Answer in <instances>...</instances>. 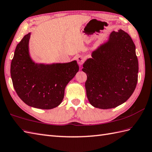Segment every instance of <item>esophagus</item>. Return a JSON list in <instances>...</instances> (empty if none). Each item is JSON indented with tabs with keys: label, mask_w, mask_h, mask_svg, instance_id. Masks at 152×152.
Masks as SVG:
<instances>
[{
	"label": "esophagus",
	"mask_w": 152,
	"mask_h": 152,
	"mask_svg": "<svg viewBox=\"0 0 152 152\" xmlns=\"http://www.w3.org/2000/svg\"><path fill=\"white\" fill-rule=\"evenodd\" d=\"M77 61L80 65H82L85 61V58L82 56H79L77 58Z\"/></svg>",
	"instance_id": "esophagus-1"
}]
</instances>
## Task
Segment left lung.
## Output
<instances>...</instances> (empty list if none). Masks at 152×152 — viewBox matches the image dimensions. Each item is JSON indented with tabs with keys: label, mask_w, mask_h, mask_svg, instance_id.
I'll list each match as a JSON object with an SVG mask.
<instances>
[{
	"label": "left lung",
	"mask_w": 152,
	"mask_h": 152,
	"mask_svg": "<svg viewBox=\"0 0 152 152\" xmlns=\"http://www.w3.org/2000/svg\"><path fill=\"white\" fill-rule=\"evenodd\" d=\"M83 67L87 76L85 86L90 104L103 109L117 107L132 96L137 83L135 44L124 31H113Z\"/></svg>",
	"instance_id": "1"
}]
</instances>
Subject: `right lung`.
<instances>
[{
  "label": "right lung",
  "instance_id": "1",
  "mask_svg": "<svg viewBox=\"0 0 152 152\" xmlns=\"http://www.w3.org/2000/svg\"><path fill=\"white\" fill-rule=\"evenodd\" d=\"M30 33L17 45L10 73L17 95L29 106L43 109L61 103L65 88L79 70L76 61L52 65L36 64L28 52Z\"/></svg>",
  "mask_w": 152,
  "mask_h": 152
}]
</instances>
